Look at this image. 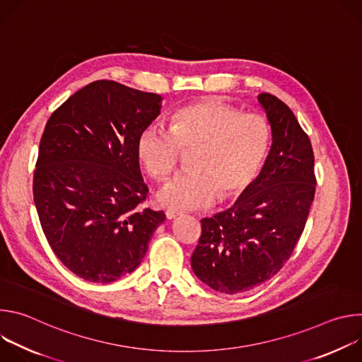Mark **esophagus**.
I'll list each match as a JSON object with an SVG mask.
<instances>
[{"mask_svg": "<svg viewBox=\"0 0 362 362\" xmlns=\"http://www.w3.org/2000/svg\"><path fill=\"white\" fill-rule=\"evenodd\" d=\"M177 216H179L177 212H175V211H166V218H168L169 221H172V219H175V218H177Z\"/></svg>", "mask_w": 362, "mask_h": 362, "instance_id": "1", "label": "esophagus"}]
</instances>
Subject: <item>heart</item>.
Returning a JSON list of instances; mask_svg holds the SVG:
<instances>
[{
	"label": "heart",
	"instance_id": "heart-1",
	"mask_svg": "<svg viewBox=\"0 0 362 362\" xmlns=\"http://www.w3.org/2000/svg\"><path fill=\"white\" fill-rule=\"evenodd\" d=\"M168 130L143 129L136 141L137 159L156 182L177 168L182 153L190 156L187 173L175 177L159 193V202L176 211L204 209L218 199L243 196L259 175L271 147L268 119L214 98L177 109Z\"/></svg>",
	"mask_w": 362,
	"mask_h": 362
}]
</instances>
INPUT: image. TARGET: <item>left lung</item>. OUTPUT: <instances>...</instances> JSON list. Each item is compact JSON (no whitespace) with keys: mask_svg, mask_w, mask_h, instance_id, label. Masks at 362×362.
<instances>
[{"mask_svg":"<svg viewBox=\"0 0 362 362\" xmlns=\"http://www.w3.org/2000/svg\"><path fill=\"white\" fill-rule=\"evenodd\" d=\"M257 100L272 129L262 172L230 209L202 219L192 255L194 275L212 289L239 293L275 276L305 229L314 202V151L292 110L278 97Z\"/></svg>","mask_w":362,"mask_h":362,"instance_id":"left-lung-1","label":"left lung"}]
</instances>
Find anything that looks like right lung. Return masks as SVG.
<instances>
[{"label": "right lung", "mask_w": 362, "mask_h": 362, "mask_svg": "<svg viewBox=\"0 0 362 362\" xmlns=\"http://www.w3.org/2000/svg\"><path fill=\"white\" fill-rule=\"evenodd\" d=\"M162 97L97 80L49 116L33 193L42 232L67 269L109 284L143 261L163 211L143 208L136 141L160 113Z\"/></svg>", "instance_id": "1"}]
</instances>
